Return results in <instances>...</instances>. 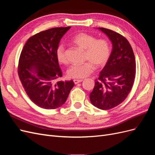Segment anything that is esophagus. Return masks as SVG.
<instances>
[{
    "mask_svg": "<svg viewBox=\"0 0 155 155\" xmlns=\"http://www.w3.org/2000/svg\"><path fill=\"white\" fill-rule=\"evenodd\" d=\"M82 81H83V79H74V82L75 84H78V83L82 82Z\"/></svg>",
    "mask_w": 155,
    "mask_h": 155,
    "instance_id": "esophagus-1",
    "label": "esophagus"
}]
</instances>
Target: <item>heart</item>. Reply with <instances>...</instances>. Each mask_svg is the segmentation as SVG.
<instances>
[{
  "label": "heart",
  "instance_id": "b5f03b06",
  "mask_svg": "<svg viewBox=\"0 0 155 155\" xmlns=\"http://www.w3.org/2000/svg\"><path fill=\"white\" fill-rule=\"evenodd\" d=\"M71 43L84 50L83 59L86 61L82 64H74L69 68L67 74L70 78H85L94 72L95 67L104 68L109 61L112 48L110 42L107 39H97L95 36L82 32L74 35ZM55 56L59 63H68L66 49L63 45H59L56 48Z\"/></svg>",
  "mask_w": 155,
  "mask_h": 155
}]
</instances>
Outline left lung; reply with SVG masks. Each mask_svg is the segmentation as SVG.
I'll list each match as a JSON object with an SVG mask.
<instances>
[{"mask_svg":"<svg viewBox=\"0 0 155 155\" xmlns=\"http://www.w3.org/2000/svg\"><path fill=\"white\" fill-rule=\"evenodd\" d=\"M99 29L111 41L112 50L109 61L95 80L90 100L98 109L109 110L122 103L130 92L136 76V61L125 37L109 29Z\"/></svg>","mask_w":155,"mask_h":155,"instance_id":"1","label":"left lung"}]
</instances>
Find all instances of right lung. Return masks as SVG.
<instances>
[{
  "instance_id": "right-lung-1",
  "label": "right lung",
  "mask_w": 155,
  "mask_h": 155,
  "mask_svg": "<svg viewBox=\"0 0 155 155\" xmlns=\"http://www.w3.org/2000/svg\"><path fill=\"white\" fill-rule=\"evenodd\" d=\"M54 28L31 36L23 47L17 72L26 94L35 105L55 109L67 101L74 83L59 81L63 76L55 56L61 39L70 28Z\"/></svg>"
}]
</instances>
